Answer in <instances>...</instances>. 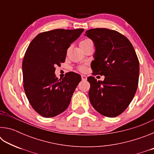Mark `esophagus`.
<instances>
[{"mask_svg": "<svg viewBox=\"0 0 154 154\" xmlns=\"http://www.w3.org/2000/svg\"><path fill=\"white\" fill-rule=\"evenodd\" d=\"M82 80H86L87 79V77L85 76V75H82Z\"/></svg>", "mask_w": 154, "mask_h": 154, "instance_id": "esophagus-1", "label": "esophagus"}]
</instances>
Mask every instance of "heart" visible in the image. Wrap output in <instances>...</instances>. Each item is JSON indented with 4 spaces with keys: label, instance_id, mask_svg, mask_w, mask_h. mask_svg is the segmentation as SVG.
<instances>
[{
    "label": "heart",
    "instance_id": "heart-1",
    "mask_svg": "<svg viewBox=\"0 0 154 154\" xmlns=\"http://www.w3.org/2000/svg\"><path fill=\"white\" fill-rule=\"evenodd\" d=\"M90 41H92L90 39H89V38H85V39L82 40L81 42L79 43V45L80 47H82L83 45H85V44L90 42ZM78 69H79V71H85V66H80L79 68H78Z\"/></svg>",
    "mask_w": 154,
    "mask_h": 154
}]
</instances>
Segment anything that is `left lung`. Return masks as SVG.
Here are the masks:
<instances>
[{
	"label": "left lung",
	"instance_id": "left-lung-1",
	"mask_svg": "<svg viewBox=\"0 0 154 154\" xmlns=\"http://www.w3.org/2000/svg\"><path fill=\"white\" fill-rule=\"evenodd\" d=\"M94 43L93 75H104L103 82L88 77L90 101L98 113L114 118L126 110L139 83V61L130 41L116 30L92 28L85 32Z\"/></svg>",
	"mask_w": 154,
	"mask_h": 154
}]
</instances>
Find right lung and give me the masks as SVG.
Returning a JSON list of instances; mask_svg holds the SVG:
<instances>
[{
	"label": "right lung",
	"mask_w": 154,
	"mask_h": 154,
	"mask_svg": "<svg viewBox=\"0 0 154 154\" xmlns=\"http://www.w3.org/2000/svg\"><path fill=\"white\" fill-rule=\"evenodd\" d=\"M83 29H56L39 33L31 41L22 62L24 89L36 112L52 118L69 106L80 75L69 72L62 79L54 72L66 59L67 49L79 37Z\"/></svg>",
	"instance_id": "add662e5"
}]
</instances>
